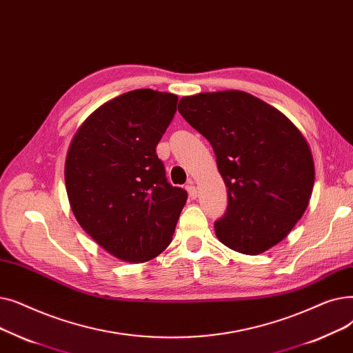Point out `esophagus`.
<instances>
[{"mask_svg": "<svg viewBox=\"0 0 353 353\" xmlns=\"http://www.w3.org/2000/svg\"><path fill=\"white\" fill-rule=\"evenodd\" d=\"M185 188H187V191H188L190 198H191V199H195V198H196V188H195V185H194V182L190 181V182L187 183Z\"/></svg>", "mask_w": 353, "mask_h": 353, "instance_id": "obj_1", "label": "esophagus"}]
</instances>
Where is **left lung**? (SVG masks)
I'll return each mask as SVG.
<instances>
[{
    "label": "left lung",
    "instance_id": "8db88e82",
    "mask_svg": "<svg viewBox=\"0 0 353 353\" xmlns=\"http://www.w3.org/2000/svg\"><path fill=\"white\" fill-rule=\"evenodd\" d=\"M178 110L211 143L225 182L227 210L214 223L218 240L250 256L280 243L313 190L303 135L281 112L240 90L182 97Z\"/></svg>",
    "mask_w": 353,
    "mask_h": 353
}]
</instances>
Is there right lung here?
I'll return each instance as SVG.
<instances>
[{
    "instance_id": "1",
    "label": "right lung",
    "mask_w": 353,
    "mask_h": 353,
    "mask_svg": "<svg viewBox=\"0 0 353 353\" xmlns=\"http://www.w3.org/2000/svg\"><path fill=\"white\" fill-rule=\"evenodd\" d=\"M178 96L138 89L117 96L80 126L64 179L76 220L114 257L154 259L171 243L188 194L172 187L157 155Z\"/></svg>"
}]
</instances>
